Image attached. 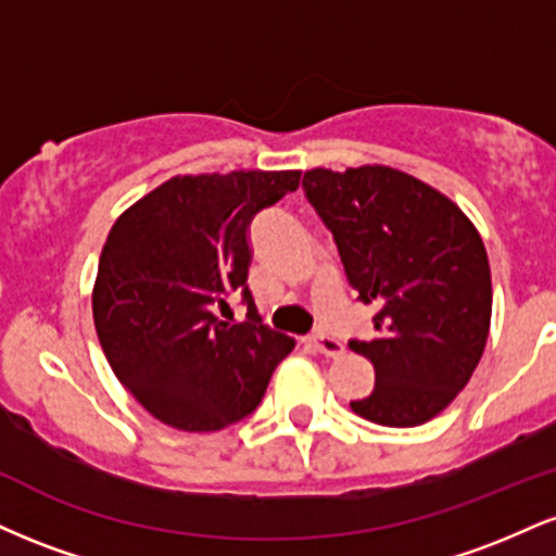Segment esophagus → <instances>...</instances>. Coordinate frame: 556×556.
Masks as SVG:
<instances>
[{"instance_id":"1","label":"esophagus","mask_w":556,"mask_h":556,"mask_svg":"<svg viewBox=\"0 0 556 556\" xmlns=\"http://www.w3.org/2000/svg\"><path fill=\"white\" fill-rule=\"evenodd\" d=\"M311 344H314V350H318V353L331 355V358H337V355L344 353V344L329 334H314L311 337Z\"/></svg>"}]
</instances>
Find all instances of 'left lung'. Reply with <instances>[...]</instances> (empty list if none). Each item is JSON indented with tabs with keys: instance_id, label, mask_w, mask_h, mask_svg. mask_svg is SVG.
Masks as SVG:
<instances>
[{
	"instance_id": "1",
	"label": "left lung",
	"mask_w": 556,
	"mask_h": 556,
	"mask_svg": "<svg viewBox=\"0 0 556 556\" xmlns=\"http://www.w3.org/2000/svg\"><path fill=\"white\" fill-rule=\"evenodd\" d=\"M303 190L331 229L348 282L374 303V337L350 350L376 387L350 407L410 429L444 410L473 376L491 327V271L473 222L429 182L363 164L308 169Z\"/></svg>"
}]
</instances>
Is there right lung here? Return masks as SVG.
<instances>
[{
  "label": "right lung",
  "instance_id": "right-lung-1",
  "mask_svg": "<svg viewBox=\"0 0 556 556\" xmlns=\"http://www.w3.org/2000/svg\"><path fill=\"white\" fill-rule=\"evenodd\" d=\"M300 185V169L175 175L117 216L93 282V324L114 376L156 420L219 431L256 410L292 337L258 324L248 292L251 219ZM242 289L252 321L222 323Z\"/></svg>",
  "mask_w": 556,
  "mask_h": 556
}]
</instances>
